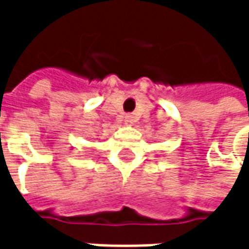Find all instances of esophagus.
Wrapping results in <instances>:
<instances>
[{
	"label": "esophagus",
	"mask_w": 249,
	"mask_h": 249,
	"mask_svg": "<svg viewBox=\"0 0 249 249\" xmlns=\"http://www.w3.org/2000/svg\"><path fill=\"white\" fill-rule=\"evenodd\" d=\"M133 121H135V117H133L132 114H125V117H124L125 125H132L133 124Z\"/></svg>",
	"instance_id": "obj_1"
}]
</instances>
